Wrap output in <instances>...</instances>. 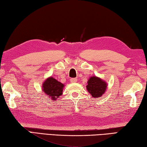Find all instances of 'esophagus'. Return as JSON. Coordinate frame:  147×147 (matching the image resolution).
<instances>
[{
	"instance_id": "esophagus-1",
	"label": "esophagus",
	"mask_w": 147,
	"mask_h": 147,
	"mask_svg": "<svg viewBox=\"0 0 147 147\" xmlns=\"http://www.w3.org/2000/svg\"><path fill=\"white\" fill-rule=\"evenodd\" d=\"M70 81L71 83H76V82H77V81H78V79H77L76 78H71Z\"/></svg>"
}]
</instances>
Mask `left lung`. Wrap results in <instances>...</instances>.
Listing matches in <instances>:
<instances>
[{"instance_id":"1","label":"left lung","mask_w":147,"mask_h":147,"mask_svg":"<svg viewBox=\"0 0 147 147\" xmlns=\"http://www.w3.org/2000/svg\"><path fill=\"white\" fill-rule=\"evenodd\" d=\"M87 83L86 89L94 98L100 97L106 90L107 83L97 77H90Z\"/></svg>"}]
</instances>
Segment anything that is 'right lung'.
<instances>
[{
    "label": "right lung",
    "instance_id": "1",
    "mask_svg": "<svg viewBox=\"0 0 147 147\" xmlns=\"http://www.w3.org/2000/svg\"><path fill=\"white\" fill-rule=\"evenodd\" d=\"M64 85L52 77L47 79L43 84V91L53 100H56L62 95Z\"/></svg>",
    "mask_w": 147,
    "mask_h": 147
}]
</instances>
